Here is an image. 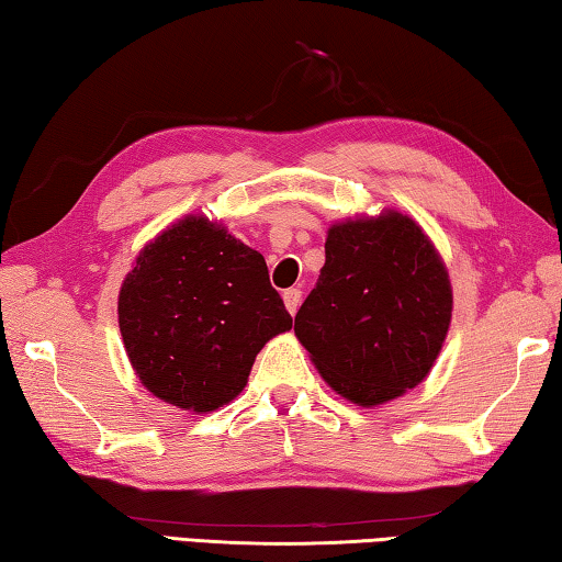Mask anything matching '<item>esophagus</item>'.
<instances>
[{
    "mask_svg": "<svg viewBox=\"0 0 562 562\" xmlns=\"http://www.w3.org/2000/svg\"><path fill=\"white\" fill-rule=\"evenodd\" d=\"M282 300H284V307H288L290 315H294V312H297V307H300V302H302V292L297 288H290V290L282 292Z\"/></svg>",
    "mask_w": 562,
    "mask_h": 562,
    "instance_id": "esophagus-1",
    "label": "esophagus"
}]
</instances>
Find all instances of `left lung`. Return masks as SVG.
I'll return each mask as SVG.
<instances>
[{
  "label": "left lung",
  "mask_w": 562,
  "mask_h": 562,
  "mask_svg": "<svg viewBox=\"0 0 562 562\" xmlns=\"http://www.w3.org/2000/svg\"><path fill=\"white\" fill-rule=\"evenodd\" d=\"M325 268L294 317L322 379L376 406L431 372L451 325L449 272L412 217L382 211L329 227Z\"/></svg>",
  "instance_id": "left-lung-1"
}]
</instances>
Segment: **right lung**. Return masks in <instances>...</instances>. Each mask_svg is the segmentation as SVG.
<instances>
[{"label": "right lung", "instance_id": "1", "mask_svg": "<svg viewBox=\"0 0 562 562\" xmlns=\"http://www.w3.org/2000/svg\"><path fill=\"white\" fill-rule=\"evenodd\" d=\"M119 327L140 384L205 414L243 392L258 351L292 317L258 250L188 215L140 250L121 284Z\"/></svg>", "mask_w": 562, "mask_h": 562}]
</instances>
